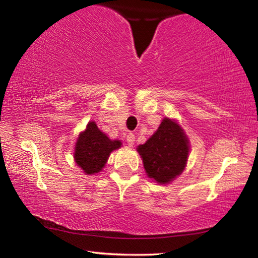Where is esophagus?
<instances>
[{
    "label": "esophagus",
    "instance_id": "34e87169",
    "mask_svg": "<svg viewBox=\"0 0 258 258\" xmlns=\"http://www.w3.org/2000/svg\"><path fill=\"white\" fill-rule=\"evenodd\" d=\"M126 142H127V145L130 147H132L135 142V135L132 133H128L127 137H126Z\"/></svg>",
    "mask_w": 258,
    "mask_h": 258
}]
</instances>
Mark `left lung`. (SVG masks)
<instances>
[{"label": "left lung", "instance_id": "left-lung-1", "mask_svg": "<svg viewBox=\"0 0 258 258\" xmlns=\"http://www.w3.org/2000/svg\"><path fill=\"white\" fill-rule=\"evenodd\" d=\"M148 176L160 184L173 181L183 172L189 142L175 121L165 118L145 145L138 147Z\"/></svg>", "mask_w": 258, "mask_h": 258}]
</instances>
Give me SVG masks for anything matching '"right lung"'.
Here are the masks:
<instances>
[{
  "mask_svg": "<svg viewBox=\"0 0 258 258\" xmlns=\"http://www.w3.org/2000/svg\"><path fill=\"white\" fill-rule=\"evenodd\" d=\"M121 146L118 140H110L90 121L84 132L80 134L75 146V161L86 174H95L106 165L110 152Z\"/></svg>",
  "mask_w": 258,
  "mask_h": 258,
  "instance_id": "add662e5",
  "label": "right lung"
}]
</instances>
